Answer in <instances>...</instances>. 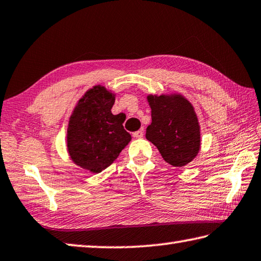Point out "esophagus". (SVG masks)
Returning <instances> with one entry per match:
<instances>
[{
  "instance_id": "34e87169",
  "label": "esophagus",
  "mask_w": 261,
  "mask_h": 261,
  "mask_svg": "<svg viewBox=\"0 0 261 261\" xmlns=\"http://www.w3.org/2000/svg\"><path fill=\"white\" fill-rule=\"evenodd\" d=\"M134 137L135 138H143L144 137V130H138L134 132Z\"/></svg>"
}]
</instances>
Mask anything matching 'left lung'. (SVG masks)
<instances>
[{
	"instance_id": "obj_1",
	"label": "left lung",
	"mask_w": 261,
	"mask_h": 261,
	"mask_svg": "<svg viewBox=\"0 0 261 261\" xmlns=\"http://www.w3.org/2000/svg\"><path fill=\"white\" fill-rule=\"evenodd\" d=\"M151 123L146 139L158 147L165 162L181 168L201 149V127L194 106L181 93L148 94Z\"/></svg>"
}]
</instances>
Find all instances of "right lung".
<instances>
[{
    "label": "right lung",
    "instance_id": "right-lung-1",
    "mask_svg": "<svg viewBox=\"0 0 261 261\" xmlns=\"http://www.w3.org/2000/svg\"><path fill=\"white\" fill-rule=\"evenodd\" d=\"M116 94L103 85L89 89L69 116L66 147L70 160L89 172L99 173L114 162L131 141L122 114L112 107Z\"/></svg>",
    "mask_w": 261,
    "mask_h": 261
}]
</instances>
